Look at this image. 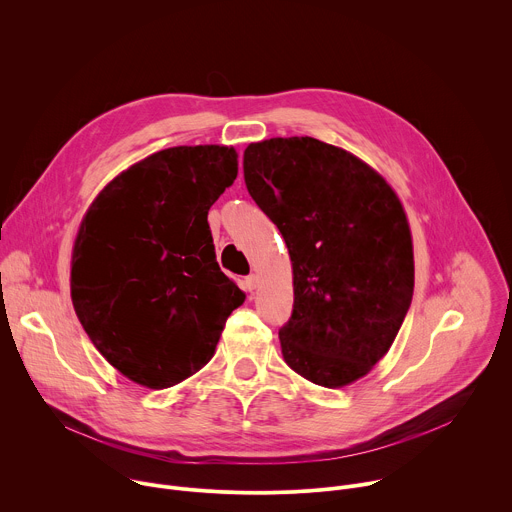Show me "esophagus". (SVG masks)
Returning <instances> with one entry per match:
<instances>
[{"instance_id":"34e87169","label":"esophagus","mask_w":512,"mask_h":512,"mask_svg":"<svg viewBox=\"0 0 512 512\" xmlns=\"http://www.w3.org/2000/svg\"><path fill=\"white\" fill-rule=\"evenodd\" d=\"M257 283H259V277H257L255 273H251V275L245 277V287H247V291H253V289L257 287Z\"/></svg>"}]
</instances>
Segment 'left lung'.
I'll return each instance as SVG.
<instances>
[{"label":"left lung","instance_id":"1","mask_svg":"<svg viewBox=\"0 0 512 512\" xmlns=\"http://www.w3.org/2000/svg\"><path fill=\"white\" fill-rule=\"evenodd\" d=\"M243 172L294 267V310L279 328L283 360L328 389L364 377L391 348L413 298L399 198L373 168L314 137L251 143Z\"/></svg>","mask_w":512,"mask_h":512}]
</instances>
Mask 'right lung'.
<instances>
[{"instance_id": "right-lung-1", "label": "right lung", "mask_w": 512, "mask_h": 512, "mask_svg": "<svg viewBox=\"0 0 512 512\" xmlns=\"http://www.w3.org/2000/svg\"><path fill=\"white\" fill-rule=\"evenodd\" d=\"M225 145H180L119 174L72 251L75 312L113 367L168 389L212 358L243 291L216 263L208 210L237 178Z\"/></svg>"}]
</instances>
